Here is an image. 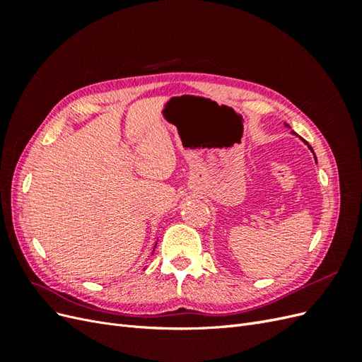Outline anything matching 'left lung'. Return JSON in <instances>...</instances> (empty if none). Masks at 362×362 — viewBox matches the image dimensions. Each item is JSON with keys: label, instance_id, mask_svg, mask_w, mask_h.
<instances>
[{"label": "left lung", "instance_id": "8db88e82", "mask_svg": "<svg viewBox=\"0 0 362 362\" xmlns=\"http://www.w3.org/2000/svg\"><path fill=\"white\" fill-rule=\"evenodd\" d=\"M286 127H287V128H290V125H288V124H286ZM291 134H296V133H293V131H291ZM299 139H300V140H302V141H303V144H305V145H306V146H308V148H310V149H311V152H313V154H314V151H313V148H311V146H310V145H308V144H306V141H305V140H303V139H302V137H299ZM314 158H315V154H314ZM315 163H317V158H315Z\"/></svg>", "mask_w": 362, "mask_h": 362}]
</instances>
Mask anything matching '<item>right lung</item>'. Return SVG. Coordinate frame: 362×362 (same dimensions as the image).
<instances>
[{"label": "right lung", "mask_w": 362, "mask_h": 362, "mask_svg": "<svg viewBox=\"0 0 362 362\" xmlns=\"http://www.w3.org/2000/svg\"><path fill=\"white\" fill-rule=\"evenodd\" d=\"M154 249H156V246H154Z\"/></svg>", "instance_id": "add662e5"}]
</instances>
